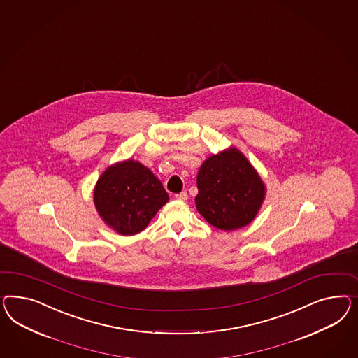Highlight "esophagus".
I'll return each instance as SVG.
<instances>
[{"label": "esophagus", "mask_w": 358, "mask_h": 358, "mask_svg": "<svg viewBox=\"0 0 358 358\" xmlns=\"http://www.w3.org/2000/svg\"><path fill=\"white\" fill-rule=\"evenodd\" d=\"M175 199L179 201H185L188 199V194L187 192H180V194H175Z\"/></svg>", "instance_id": "esophagus-1"}]
</instances>
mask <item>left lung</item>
I'll return each mask as SVG.
<instances>
[{
  "label": "left lung",
  "mask_w": 358,
  "mask_h": 358,
  "mask_svg": "<svg viewBox=\"0 0 358 358\" xmlns=\"http://www.w3.org/2000/svg\"><path fill=\"white\" fill-rule=\"evenodd\" d=\"M197 189L199 213L225 231L248 225L266 199V184L234 146L205 159L197 173Z\"/></svg>",
  "instance_id": "obj_1"
}]
</instances>
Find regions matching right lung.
I'll return each instance as SVG.
<instances>
[{"mask_svg": "<svg viewBox=\"0 0 358 358\" xmlns=\"http://www.w3.org/2000/svg\"><path fill=\"white\" fill-rule=\"evenodd\" d=\"M167 201L169 194L162 183L134 159L107 167L94 188L96 212L120 235L143 231Z\"/></svg>", "mask_w": 358, "mask_h": 358, "instance_id": "obj_1", "label": "right lung"}]
</instances>
